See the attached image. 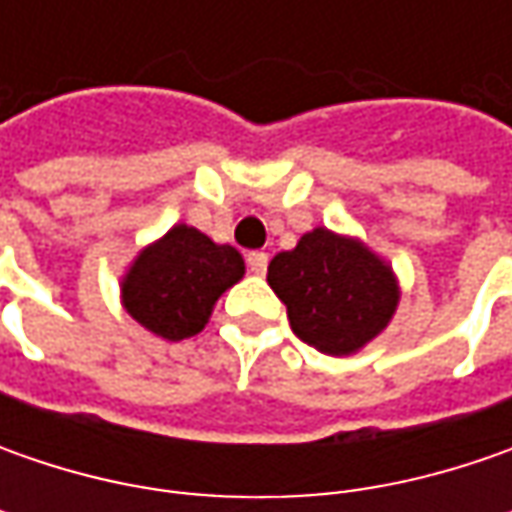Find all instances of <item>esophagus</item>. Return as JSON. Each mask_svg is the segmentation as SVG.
Here are the masks:
<instances>
[{"label": "esophagus", "instance_id": "1", "mask_svg": "<svg viewBox=\"0 0 512 512\" xmlns=\"http://www.w3.org/2000/svg\"><path fill=\"white\" fill-rule=\"evenodd\" d=\"M247 267H250V273H256V276H265L267 253H262V250H253V253H247Z\"/></svg>", "mask_w": 512, "mask_h": 512}]
</instances>
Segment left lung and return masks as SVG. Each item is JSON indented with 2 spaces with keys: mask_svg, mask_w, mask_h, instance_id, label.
Segmentation results:
<instances>
[{
  "mask_svg": "<svg viewBox=\"0 0 512 512\" xmlns=\"http://www.w3.org/2000/svg\"><path fill=\"white\" fill-rule=\"evenodd\" d=\"M293 333L325 356H353L382 336L402 287L393 265L356 236L313 227L267 265Z\"/></svg>",
  "mask_w": 512,
  "mask_h": 512,
  "instance_id": "8db88e82",
  "label": "left lung"
}]
</instances>
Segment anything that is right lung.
<instances>
[{"label": "right lung", "instance_id": "1", "mask_svg": "<svg viewBox=\"0 0 512 512\" xmlns=\"http://www.w3.org/2000/svg\"><path fill=\"white\" fill-rule=\"evenodd\" d=\"M242 276L245 259L236 247L216 245L179 222L133 256L119 299L130 319L153 336L182 342L205 330L219 296Z\"/></svg>", "mask_w": 512, "mask_h": 512}]
</instances>
